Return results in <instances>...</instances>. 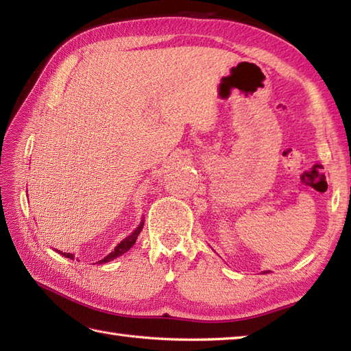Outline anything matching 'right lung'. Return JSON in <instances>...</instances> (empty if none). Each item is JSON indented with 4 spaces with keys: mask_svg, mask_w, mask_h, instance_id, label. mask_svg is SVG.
Listing matches in <instances>:
<instances>
[{
    "mask_svg": "<svg viewBox=\"0 0 351 351\" xmlns=\"http://www.w3.org/2000/svg\"><path fill=\"white\" fill-rule=\"evenodd\" d=\"M143 225H145V220H141V223L138 225V228L134 230V232L131 234V235H128L125 238L123 241H121L119 243L116 247H114V250L110 253V255H107L106 258L104 259H101V261H98L99 264H106V263H110V261H113L114 258H117V256H121V255H123L125 252H128L132 245H134V243H136V240H137V237H138V234L141 232V229H143ZM58 253H62L63 256H66V258H71V259H73V255L72 253H63V252H60V250H57Z\"/></svg>",
    "mask_w": 351,
    "mask_h": 351,
    "instance_id": "right-lung-1",
    "label": "right lung"
}]
</instances>
